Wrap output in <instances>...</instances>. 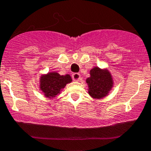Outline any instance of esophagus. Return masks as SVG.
Instances as JSON below:
<instances>
[{
	"mask_svg": "<svg viewBox=\"0 0 151 151\" xmlns=\"http://www.w3.org/2000/svg\"><path fill=\"white\" fill-rule=\"evenodd\" d=\"M72 78L74 81H79L80 79H81V75L78 73H74L72 74Z\"/></svg>",
	"mask_w": 151,
	"mask_h": 151,
	"instance_id": "obj_1",
	"label": "esophagus"
}]
</instances>
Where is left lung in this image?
<instances>
[{"label":"left lung","mask_w":151,"mask_h":151,"mask_svg":"<svg viewBox=\"0 0 151 151\" xmlns=\"http://www.w3.org/2000/svg\"><path fill=\"white\" fill-rule=\"evenodd\" d=\"M90 75L86 80L89 95L95 99L107 96L114 86L113 78L109 70L96 66L90 70Z\"/></svg>","instance_id":"obj_1"}]
</instances>
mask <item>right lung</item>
<instances>
[{
    "label": "right lung",
    "mask_w": 151,
    "mask_h": 151,
    "mask_svg": "<svg viewBox=\"0 0 151 151\" xmlns=\"http://www.w3.org/2000/svg\"><path fill=\"white\" fill-rule=\"evenodd\" d=\"M70 74L60 75L57 71L48 72L39 78V90L48 99H54L61 93L68 83H71Z\"/></svg>",
    "instance_id": "obj_1"
}]
</instances>
